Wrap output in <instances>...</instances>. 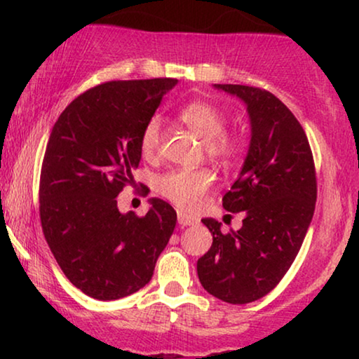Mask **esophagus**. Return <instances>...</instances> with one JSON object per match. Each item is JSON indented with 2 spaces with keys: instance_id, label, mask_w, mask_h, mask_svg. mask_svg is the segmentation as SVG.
Instances as JSON below:
<instances>
[{
  "instance_id": "esophagus-1",
  "label": "esophagus",
  "mask_w": 359,
  "mask_h": 359,
  "mask_svg": "<svg viewBox=\"0 0 359 359\" xmlns=\"http://www.w3.org/2000/svg\"><path fill=\"white\" fill-rule=\"evenodd\" d=\"M178 224L183 225V227H186V225H194L196 219L189 217V215H186L183 212H178Z\"/></svg>"
}]
</instances>
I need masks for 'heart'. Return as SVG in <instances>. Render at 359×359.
<instances>
[{
  "mask_svg": "<svg viewBox=\"0 0 359 359\" xmlns=\"http://www.w3.org/2000/svg\"><path fill=\"white\" fill-rule=\"evenodd\" d=\"M180 119L204 140L205 151L219 158H229L238 149V140L225 134V117L219 107L205 101H194L180 111ZM163 139V122L160 116L147 121L140 135L144 155H154ZM212 184L208 170H173L158 176L156 191L183 210H193Z\"/></svg>",
  "mask_w": 359,
  "mask_h": 359,
  "instance_id": "1",
  "label": "heart"
}]
</instances>
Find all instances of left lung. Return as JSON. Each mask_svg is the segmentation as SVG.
<instances>
[{
	"instance_id": "left-lung-1",
	"label": "left lung",
	"mask_w": 359,
	"mask_h": 359,
	"mask_svg": "<svg viewBox=\"0 0 359 359\" xmlns=\"http://www.w3.org/2000/svg\"><path fill=\"white\" fill-rule=\"evenodd\" d=\"M247 106L252 139L247 158L222 205L243 212L238 230L224 233L215 219H203L212 247L198 259L203 287L229 304H248L276 287L296 259L312 222L317 180L302 126L266 90L214 85Z\"/></svg>"
}]
</instances>
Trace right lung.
Masks as SVG:
<instances>
[{
	"instance_id": "obj_1",
	"label": "right lung",
	"mask_w": 359,
	"mask_h": 359,
	"mask_svg": "<svg viewBox=\"0 0 359 359\" xmlns=\"http://www.w3.org/2000/svg\"><path fill=\"white\" fill-rule=\"evenodd\" d=\"M178 80L109 81L65 107L48 137L39 201L50 252L73 286L97 301L130 296L154 276L176 212L151 198L144 217L117 209L134 183L140 135Z\"/></svg>"
}]
</instances>
